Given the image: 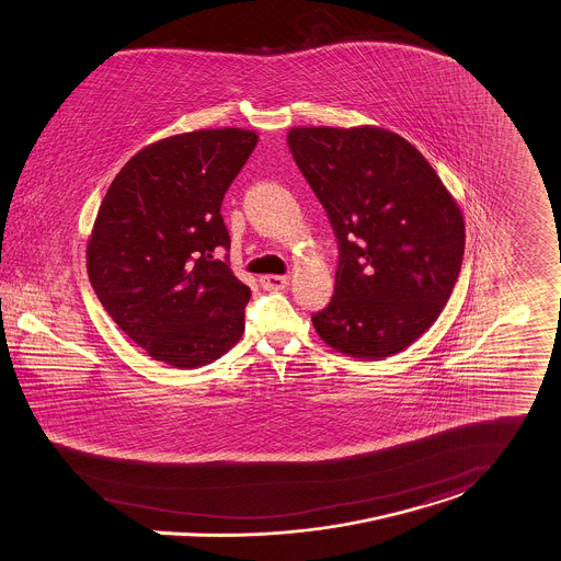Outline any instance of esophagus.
I'll return each instance as SVG.
<instances>
[{
	"label": "esophagus",
	"mask_w": 561,
	"mask_h": 561,
	"mask_svg": "<svg viewBox=\"0 0 561 561\" xmlns=\"http://www.w3.org/2000/svg\"><path fill=\"white\" fill-rule=\"evenodd\" d=\"M287 285H289L287 276H276V274L261 276V287L267 289V291H278V289H285Z\"/></svg>",
	"instance_id": "obj_1"
}]
</instances>
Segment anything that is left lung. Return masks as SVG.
<instances>
[{
  "mask_svg": "<svg viewBox=\"0 0 561 561\" xmlns=\"http://www.w3.org/2000/svg\"><path fill=\"white\" fill-rule=\"evenodd\" d=\"M289 150L339 244L317 334L347 356L403 352L448 302L465 253L459 205L403 137L381 128H294Z\"/></svg>",
  "mask_w": 561,
  "mask_h": 561,
  "instance_id": "obj_1",
  "label": "left lung"
}]
</instances>
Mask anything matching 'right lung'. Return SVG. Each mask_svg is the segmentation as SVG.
<instances>
[{
    "label": "right lung",
    "instance_id": "add662e5",
    "mask_svg": "<svg viewBox=\"0 0 561 561\" xmlns=\"http://www.w3.org/2000/svg\"><path fill=\"white\" fill-rule=\"evenodd\" d=\"M256 146L242 128L175 135L133 156L108 186L88 244L108 317L153 359L197 368L244 332L251 289L227 263L220 205Z\"/></svg>",
    "mask_w": 561,
    "mask_h": 561
}]
</instances>
